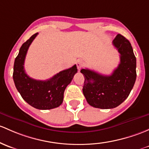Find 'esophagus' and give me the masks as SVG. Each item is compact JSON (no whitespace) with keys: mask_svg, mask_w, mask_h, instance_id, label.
Segmentation results:
<instances>
[{"mask_svg":"<svg viewBox=\"0 0 149 149\" xmlns=\"http://www.w3.org/2000/svg\"><path fill=\"white\" fill-rule=\"evenodd\" d=\"M76 65H77L78 70H80L81 69V68L84 66V61L82 60H81V59H79V60H78L76 61Z\"/></svg>","mask_w":149,"mask_h":149,"instance_id":"34e87169","label":"esophagus"}]
</instances>
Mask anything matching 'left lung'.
Here are the masks:
<instances>
[{
	"label": "left lung",
	"instance_id": "left-lung-1",
	"mask_svg": "<svg viewBox=\"0 0 149 149\" xmlns=\"http://www.w3.org/2000/svg\"><path fill=\"white\" fill-rule=\"evenodd\" d=\"M113 45L120 54V63L111 75L105 76L82 69L83 93L90 106L102 109H113L127 98L136 79V59L128 40L118 34Z\"/></svg>",
	"mask_w": 149,
	"mask_h": 149
}]
</instances>
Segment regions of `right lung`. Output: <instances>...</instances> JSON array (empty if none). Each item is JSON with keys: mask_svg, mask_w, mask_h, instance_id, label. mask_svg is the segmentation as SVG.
Instances as JSON below:
<instances>
[{"mask_svg": "<svg viewBox=\"0 0 149 149\" xmlns=\"http://www.w3.org/2000/svg\"><path fill=\"white\" fill-rule=\"evenodd\" d=\"M37 35L38 33L33 35L20 48L14 62L13 78L17 90L25 101L37 109L48 110L61 105L64 91L71 82L78 69L76 65H74L46 81L29 77L25 71L24 61L30 45Z\"/></svg>", "mask_w": 149, "mask_h": 149, "instance_id": "add662e5", "label": "right lung"}]
</instances>
